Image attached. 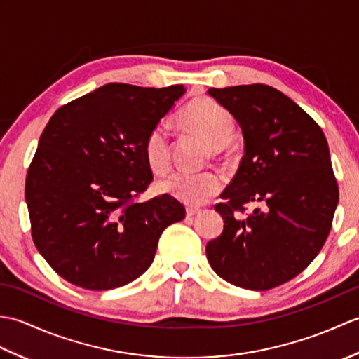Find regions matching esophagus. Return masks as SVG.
I'll use <instances>...</instances> for the list:
<instances>
[{
	"instance_id": "esophagus-1",
	"label": "esophagus",
	"mask_w": 359,
	"mask_h": 359,
	"mask_svg": "<svg viewBox=\"0 0 359 359\" xmlns=\"http://www.w3.org/2000/svg\"><path fill=\"white\" fill-rule=\"evenodd\" d=\"M199 212H201L199 208H194V207H188V208H187V216H188V217H193V216H196V215H199Z\"/></svg>"
}]
</instances>
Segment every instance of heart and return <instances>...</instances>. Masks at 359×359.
<instances>
[{"instance_id":"obj_1","label":"heart","mask_w":359,"mask_h":359,"mask_svg":"<svg viewBox=\"0 0 359 359\" xmlns=\"http://www.w3.org/2000/svg\"><path fill=\"white\" fill-rule=\"evenodd\" d=\"M179 121L184 129L191 133L217 152L228 148L234 135V118L210 98H199L187 104L179 114ZM143 154L149 170L156 174H163L171 166V144L168 126L160 121L154 125L143 142ZM158 189L184 202L187 205H203L222 191L224 179L217 172L185 174L174 172L158 182Z\"/></svg>"}]
</instances>
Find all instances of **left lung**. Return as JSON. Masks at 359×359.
<instances>
[{
  "label": "left lung",
  "instance_id": "8db88e82",
  "mask_svg": "<svg viewBox=\"0 0 359 359\" xmlns=\"http://www.w3.org/2000/svg\"><path fill=\"white\" fill-rule=\"evenodd\" d=\"M208 94L238 120L245 154L215 207L224 231L207 243V257L226 282L264 292L306 270L330 233L339 189L329 144L316 121L271 86ZM245 203L263 208L243 218Z\"/></svg>",
  "mask_w": 359,
  "mask_h": 359
}]
</instances>
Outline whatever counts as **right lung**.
Masks as SVG:
<instances>
[{"instance_id":"obj_1","label":"right lung","mask_w":359,"mask_h":359,"mask_svg":"<svg viewBox=\"0 0 359 359\" xmlns=\"http://www.w3.org/2000/svg\"><path fill=\"white\" fill-rule=\"evenodd\" d=\"M184 94L109 83L46 125L26 203L35 247L67 282L95 292L129 284L149 269L165 228L185 217L168 194L135 202L152 180L144 137Z\"/></svg>"}]
</instances>
